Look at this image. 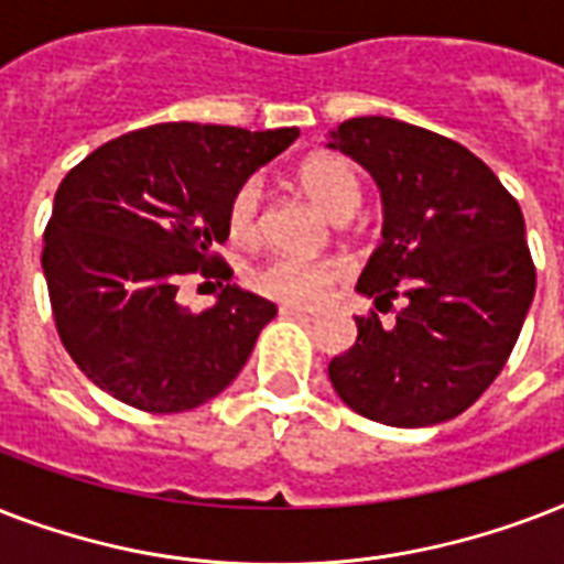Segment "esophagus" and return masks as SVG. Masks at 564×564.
<instances>
[{
    "instance_id": "obj_1",
    "label": "esophagus",
    "mask_w": 564,
    "mask_h": 564,
    "mask_svg": "<svg viewBox=\"0 0 564 564\" xmlns=\"http://www.w3.org/2000/svg\"><path fill=\"white\" fill-rule=\"evenodd\" d=\"M281 316L286 318H299V322H316V313L304 307H281Z\"/></svg>"
}]
</instances>
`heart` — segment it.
I'll use <instances>...</instances> for the list:
<instances>
[{
	"mask_svg": "<svg viewBox=\"0 0 564 564\" xmlns=\"http://www.w3.org/2000/svg\"><path fill=\"white\" fill-rule=\"evenodd\" d=\"M304 193L334 216L336 221L351 219L360 207V178L343 158H310L299 172ZM225 225L234 242L251 246L263 234V184L260 178H246L228 198ZM339 281V269L327 260H307L295 254H274L248 272L251 290L263 299L278 301L283 307H316L327 299Z\"/></svg>",
	"mask_w": 564,
	"mask_h": 564,
	"instance_id": "b5f03b06",
	"label": "heart"
}]
</instances>
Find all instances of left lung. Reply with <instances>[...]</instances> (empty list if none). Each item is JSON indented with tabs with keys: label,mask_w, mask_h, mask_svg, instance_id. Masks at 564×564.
Listing matches in <instances>:
<instances>
[{
	"label": "left lung",
	"mask_w": 564,
	"mask_h": 564,
	"mask_svg": "<svg viewBox=\"0 0 564 564\" xmlns=\"http://www.w3.org/2000/svg\"><path fill=\"white\" fill-rule=\"evenodd\" d=\"M383 198V242L357 292L403 299L394 325L357 316V343L327 366L354 412L389 427L456 419L507 366L535 295L521 207L498 175L427 128L357 117L330 131Z\"/></svg>",
	"instance_id": "8db88e82"
}]
</instances>
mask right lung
Masks as SVG:
<instances>
[{
	"label": "right lung",
	"mask_w": 564,
	"mask_h": 564,
	"mask_svg": "<svg viewBox=\"0 0 564 564\" xmlns=\"http://www.w3.org/2000/svg\"><path fill=\"white\" fill-rule=\"evenodd\" d=\"M299 128L166 122L122 134L66 172L43 234L61 343L101 392L143 412L202 406L234 383L278 307L225 283L202 313L178 304L187 274L230 281V193Z\"/></svg>",
	"instance_id": "obj_1"
}]
</instances>
